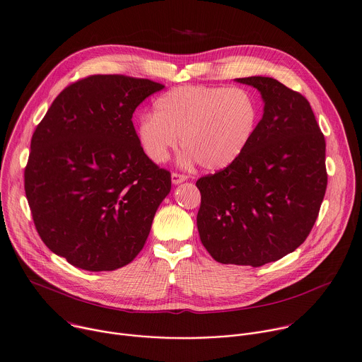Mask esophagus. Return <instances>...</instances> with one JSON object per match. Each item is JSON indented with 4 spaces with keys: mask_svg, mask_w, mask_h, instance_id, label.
Returning a JSON list of instances; mask_svg holds the SVG:
<instances>
[{
    "mask_svg": "<svg viewBox=\"0 0 362 362\" xmlns=\"http://www.w3.org/2000/svg\"><path fill=\"white\" fill-rule=\"evenodd\" d=\"M187 180V175H183V173H177V172H173L172 173V182L173 185H179L182 182Z\"/></svg>",
    "mask_w": 362,
    "mask_h": 362,
    "instance_id": "obj_1",
    "label": "esophagus"
}]
</instances>
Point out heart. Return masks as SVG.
<instances>
[{
    "instance_id": "obj_1",
    "label": "heart",
    "mask_w": 362,
    "mask_h": 362,
    "mask_svg": "<svg viewBox=\"0 0 362 362\" xmlns=\"http://www.w3.org/2000/svg\"><path fill=\"white\" fill-rule=\"evenodd\" d=\"M155 113L139 119L136 136L155 163L168 160L179 144L186 162L209 170L228 168L250 146L260 122L256 96L240 86L183 85L162 93Z\"/></svg>"
}]
</instances>
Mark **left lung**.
Wrapping results in <instances>:
<instances>
[{
    "mask_svg": "<svg viewBox=\"0 0 362 362\" xmlns=\"http://www.w3.org/2000/svg\"><path fill=\"white\" fill-rule=\"evenodd\" d=\"M257 88L264 113L228 168L196 182L197 230L221 264L260 267L304 243L325 194V139L310 102L269 76L237 78Z\"/></svg>",
    "mask_w": 362,
    "mask_h": 362,
    "instance_id": "obj_1",
    "label": "left lung"
}]
</instances>
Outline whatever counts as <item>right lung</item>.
I'll use <instances>...</instances> for the list:
<instances>
[{
  "mask_svg": "<svg viewBox=\"0 0 362 362\" xmlns=\"http://www.w3.org/2000/svg\"><path fill=\"white\" fill-rule=\"evenodd\" d=\"M163 88L90 75L68 85L35 128L25 194L41 240L69 264L112 272L144 249L172 177L141 149L132 116Z\"/></svg>",
  "mask_w": 362,
  "mask_h": 362,
  "instance_id": "add662e5",
  "label": "right lung"
}]
</instances>
